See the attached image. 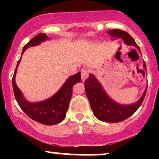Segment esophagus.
<instances>
[{
	"instance_id": "esophagus-1",
	"label": "esophagus",
	"mask_w": 159,
	"mask_h": 159,
	"mask_svg": "<svg viewBox=\"0 0 159 159\" xmlns=\"http://www.w3.org/2000/svg\"><path fill=\"white\" fill-rule=\"evenodd\" d=\"M89 71L88 69L84 68V69L81 70V79H82L83 81H84L85 79H87L88 77H89Z\"/></svg>"
}]
</instances>
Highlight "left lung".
<instances>
[{"instance_id": "8db88e82", "label": "left lung", "mask_w": 159, "mask_h": 159, "mask_svg": "<svg viewBox=\"0 0 159 159\" xmlns=\"http://www.w3.org/2000/svg\"><path fill=\"white\" fill-rule=\"evenodd\" d=\"M107 33L109 34L112 40L121 38L124 41L125 44L134 46L139 52H141L140 48L127 32L119 29H114L108 30ZM143 67L146 69L145 61L143 63ZM84 84L86 95L94 116L100 121L111 123L120 122L132 115L142 105L147 90L145 89L142 97L136 102L129 105H122L115 102L108 96L102 84L92 74H90L88 79L84 81Z\"/></svg>"}]
</instances>
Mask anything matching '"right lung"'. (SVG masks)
Masks as SVG:
<instances>
[{"mask_svg": "<svg viewBox=\"0 0 159 159\" xmlns=\"http://www.w3.org/2000/svg\"><path fill=\"white\" fill-rule=\"evenodd\" d=\"M49 39L50 38L45 34H38L23 48L21 55L28 48L39 45L41 42ZM20 59L21 57L17 62L12 78L14 96L19 106L29 118L41 124L53 125L61 122L66 117V112L71 98L72 88L76 83L80 82L81 80V72H78L75 75L70 76L64 83L61 88L49 98L38 102H30L24 97L23 93L18 89L15 82L16 73Z\"/></svg>", "mask_w": 159, "mask_h": 159, "instance_id": "add662e5", "label": "right lung"}]
</instances>
